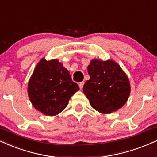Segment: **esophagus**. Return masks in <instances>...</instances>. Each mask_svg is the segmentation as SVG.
Returning a JSON list of instances; mask_svg holds the SVG:
<instances>
[{
	"instance_id": "1",
	"label": "esophagus",
	"mask_w": 157,
	"mask_h": 157,
	"mask_svg": "<svg viewBox=\"0 0 157 157\" xmlns=\"http://www.w3.org/2000/svg\"><path fill=\"white\" fill-rule=\"evenodd\" d=\"M83 86H84V82H80V83H79V86H80V89H82V88H83Z\"/></svg>"
}]
</instances>
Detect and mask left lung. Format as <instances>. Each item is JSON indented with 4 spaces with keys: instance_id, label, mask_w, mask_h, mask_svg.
I'll return each instance as SVG.
<instances>
[{
    "instance_id": "1",
    "label": "left lung",
    "mask_w": 157,
    "mask_h": 157,
    "mask_svg": "<svg viewBox=\"0 0 157 157\" xmlns=\"http://www.w3.org/2000/svg\"><path fill=\"white\" fill-rule=\"evenodd\" d=\"M88 73L90 79L82 90L94 109L109 113L125 105L130 95V83L117 63L94 59L88 66Z\"/></svg>"
}]
</instances>
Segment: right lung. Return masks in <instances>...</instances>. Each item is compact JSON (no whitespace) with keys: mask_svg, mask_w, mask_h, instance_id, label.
Returning <instances> with one entry per match:
<instances>
[{"mask_svg":"<svg viewBox=\"0 0 157 157\" xmlns=\"http://www.w3.org/2000/svg\"><path fill=\"white\" fill-rule=\"evenodd\" d=\"M80 89L57 60L42 59L28 86V94L36 109L48 116L58 114L68 105L71 97Z\"/></svg>","mask_w":157,"mask_h":157,"instance_id":"add662e5","label":"right lung"}]
</instances>
